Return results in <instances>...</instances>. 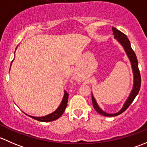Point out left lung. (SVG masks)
I'll return each mask as SVG.
<instances>
[{
	"instance_id": "8db88e82",
	"label": "left lung",
	"mask_w": 147,
	"mask_h": 147,
	"mask_svg": "<svg viewBox=\"0 0 147 147\" xmlns=\"http://www.w3.org/2000/svg\"><path fill=\"white\" fill-rule=\"evenodd\" d=\"M112 31H113V35H115V38L117 40L119 41V43L122 45L123 47H124V50H125L126 53H127V56H128L130 62H131L133 74H134V87H133L132 91H131V94H130L128 99H127V101L124 103L123 107L121 108V110L115 114H108L107 113V112L102 111V109L99 107L98 105L97 104V102L94 100V97H93L92 94V105L94 109H95L99 114L106 117H115L120 115V114H121L122 112H124V111L129 107V105H131V102L134 101V98L137 97L141 87V75L140 72H139V67H138L137 58V56H136L135 55V53H134V50L131 48L129 40V39L127 38V35H126L125 34L123 33V32H121V31H119V30L112 27Z\"/></svg>"
}]
</instances>
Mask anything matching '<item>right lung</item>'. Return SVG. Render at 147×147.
<instances>
[{
  "label": "right lung",
  "mask_w": 147,
  "mask_h": 147,
  "mask_svg": "<svg viewBox=\"0 0 147 147\" xmlns=\"http://www.w3.org/2000/svg\"><path fill=\"white\" fill-rule=\"evenodd\" d=\"M13 63V61L11 62V64ZM68 93L66 91H65V94L64 97H63V100H62L61 104L59 106V107L53 113L50 114L48 115H46V116L44 117H32V116H29L31 118H33L34 119L38 120V121H44V122H47V121H54V120L58 119L59 117L62 116L63 113H64L65 108H66L67 105V100H68Z\"/></svg>",
  "instance_id": "add662e5"
}]
</instances>
